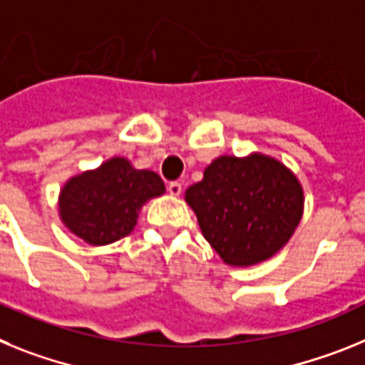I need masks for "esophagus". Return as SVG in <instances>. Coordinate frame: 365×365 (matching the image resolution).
I'll list each match as a JSON object with an SVG mask.
<instances>
[{
	"instance_id": "34e87169",
	"label": "esophagus",
	"mask_w": 365,
	"mask_h": 365,
	"mask_svg": "<svg viewBox=\"0 0 365 365\" xmlns=\"http://www.w3.org/2000/svg\"><path fill=\"white\" fill-rule=\"evenodd\" d=\"M167 189H169V195L170 196H180V195H182V183H178V182H170Z\"/></svg>"
}]
</instances>
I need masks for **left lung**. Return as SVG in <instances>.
<instances>
[{
    "label": "left lung",
    "instance_id": "left-lung-1",
    "mask_svg": "<svg viewBox=\"0 0 365 365\" xmlns=\"http://www.w3.org/2000/svg\"><path fill=\"white\" fill-rule=\"evenodd\" d=\"M202 235L230 266L268 261L287 246L303 217L305 196L287 165L261 152L218 156L185 191Z\"/></svg>",
    "mask_w": 365,
    "mask_h": 365
}]
</instances>
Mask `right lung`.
Masks as SVG:
<instances>
[{
    "instance_id": "right-lung-1",
    "label": "right lung",
    "mask_w": 365,
    "mask_h": 365,
    "mask_svg": "<svg viewBox=\"0 0 365 365\" xmlns=\"http://www.w3.org/2000/svg\"><path fill=\"white\" fill-rule=\"evenodd\" d=\"M163 192V180L154 170L135 169L126 158L113 156L62 185L58 217L84 242L106 246L130 235L141 207Z\"/></svg>"
}]
</instances>
